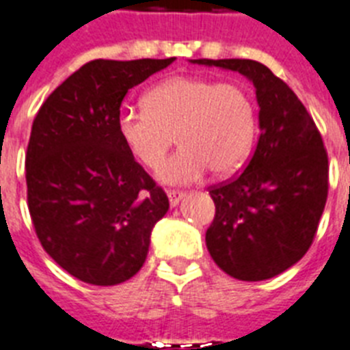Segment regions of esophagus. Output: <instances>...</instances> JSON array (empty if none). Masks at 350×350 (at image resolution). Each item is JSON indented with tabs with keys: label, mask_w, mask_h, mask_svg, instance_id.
Instances as JSON below:
<instances>
[{
	"label": "esophagus",
	"mask_w": 350,
	"mask_h": 350,
	"mask_svg": "<svg viewBox=\"0 0 350 350\" xmlns=\"http://www.w3.org/2000/svg\"><path fill=\"white\" fill-rule=\"evenodd\" d=\"M167 196H169L170 206H176V204L180 203L185 196H187V192H183V190H169V192H167Z\"/></svg>",
	"instance_id": "34e87169"
}]
</instances>
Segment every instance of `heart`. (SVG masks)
<instances>
[{"label": "heart", "instance_id": "obj_1", "mask_svg": "<svg viewBox=\"0 0 350 350\" xmlns=\"http://www.w3.org/2000/svg\"><path fill=\"white\" fill-rule=\"evenodd\" d=\"M146 109L124 107L116 127L142 165L158 170L174 143L182 147L160 172L167 183H190L210 169L234 172L254 149L257 106L246 88L208 77L176 75L146 93Z\"/></svg>", "mask_w": 350, "mask_h": 350}]
</instances>
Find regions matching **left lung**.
I'll return each instance as SVG.
<instances>
[{
	"mask_svg": "<svg viewBox=\"0 0 350 350\" xmlns=\"http://www.w3.org/2000/svg\"><path fill=\"white\" fill-rule=\"evenodd\" d=\"M254 82L257 147L241 174L208 187L215 215L206 248L224 273L266 280L291 268L317 235L329 192V158L313 116L268 66L250 59H196Z\"/></svg>",
	"mask_w": 350,
	"mask_h": 350,
	"instance_id": "obj_1",
	"label": "left lung"
}]
</instances>
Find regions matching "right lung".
Listing matches in <instances>:
<instances>
[{
	"label": "right lung",
	"instance_id": "1",
	"mask_svg": "<svg viewBox=\"0 0 350 350\" xmlns=\"http://www.w3.org/2000/svg\"><path fill=\"white\" fill-rule=\"evenodd\" d=\"M170 59L86 62L37 111L28 142L27 201L37 239L75 278L115 286L140 271L165 190L124 146L116 118L131 88Z\"/></svg>",
	"mask_w": 350,
	"mask_h": 350
}]
</instances>
